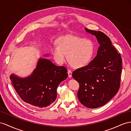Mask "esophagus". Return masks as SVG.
<instances>
[{"mask_svg": "<svg viewBox=\"0 0 131 131\" xmlns=\"http://www.w3.org/2000/svg\"><path fill=\"white\" fill-rule=\"evenodd\" d=\"M68 76L69 77V78H71V77H72V72L70 71V70H68Z\"/></svg>", "mask_w": 131, "mask_h": 131, "instance_id": "34e87169", "label": "esophagus"}]
</instances>
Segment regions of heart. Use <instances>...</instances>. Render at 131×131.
I'll use <instances>...</instances> for the list:
<instances>
[{"instance_id": "obj_1", "label": "heart", "mask_w": 131, "mask_h": 131, "mask_svg": "<svg viewBox=\"0 0 131 131\" xmlns=\"http://www.w3.org/2000/svg\"><path fill=\"white\" fill-rule=\"evenodd\" d=\"M57 45H53L51 51L53 59L59 64L67 59L72 67L81 68L92 61L95 47L91 40L83 39L73 35L60 37L56 40Z\"/></svg>"}]
</instances>
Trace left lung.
<instances>
[{"label": "left lung", "instance_id": "8db88e82", "mask_svg": "<svg viewBox=\"0 0 131 131\" xmlns=\"http://www.w3.org/2000/svg\"><path fill=\"white\" fill-rule=\"evenodd\" d=\"M85 30L97 39V54L88 65L73 71L72 76L79 83L78 96L80 102L95 108L105 105L118 91L122 58L103 32L87 28Z\"/></svg>", "mask_w": 131, "mask_h": 131}]
</instances>
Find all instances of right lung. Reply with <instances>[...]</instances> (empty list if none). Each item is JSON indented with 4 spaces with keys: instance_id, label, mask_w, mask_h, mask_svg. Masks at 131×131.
<instances>
[{
    "instance_id": "obj_1",
    "label": "right lung",
    "mask_w": 131,
    "mask_h": 131,
    "mask_svg": "<svg viewBox=\"0 0 131 131\" xmlns=\"http://www.w3.org/2000/svg\"><path fill=\"white\" fill-rule=\"evenodd\" d=\"M67 71L65 67L56 66L48 59L40 58L31 75L21 78L12 74L10 79L23 101L33 106L45 108L55 101L57 88L68 78Z\"/></svg>"
}]
</instances>
